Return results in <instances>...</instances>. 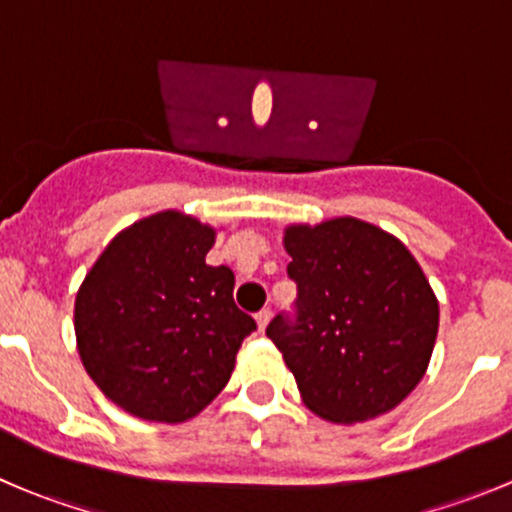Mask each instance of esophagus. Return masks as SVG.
Segmentation results:
<instances>
[{
    "instance_id": "esophagus-1",
    "label": "esophagus",
    "mask_w": 512,
    "mask_h": 512,
    "mask_svg": "<svg viewBox=\"0 0 512 512\" xmlns=\"http://www.w3.org/2000/svg\"><path fill=\"white\" fill-rule=\"evenodd\" d=\"M270 317H272L270 309H262V312L257 314V329H260V332H265L267 324H270Z\"/></svg>"
}]
</instances>
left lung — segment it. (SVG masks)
<instances>
[{
  "mask_svg": "<svg viewBox=\"0 0 512 512\" xmlns=\"http://www.w3.org/2000/svg\"><path fill=\"white\" fill-rule=\"evenodd\" d=\"M282 245L297 322L275 317L267 337L304 406L344 426L389 414L423 379L438 334V299L416 257L352 215L287 225Z\"/></svg>",
  "mask_w": 512,
  "mask_h": 512,
  "instance_id": "1",
  "label": "left lung"
}]
</instances>
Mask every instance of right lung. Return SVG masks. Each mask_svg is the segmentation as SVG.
<instances>
[{
    "label": "right lung",
    "instance_id": "obj_1",
    "mask_svg": "<svg viewBox=\"0 0 512 512\" xmlns=\"http://www.w3.org/2000/svg\"><path fill=\"white\" fill-rule=\"evenodd\" d=\"M218 227L160 210L123 227L74 302L81 364L108 401L156 423L198 416L230 381L255 319L235 307L230 267L205 262Z\"/></svg>",
    "mask_w": 512,
    "mask_h": 512
}]
</instances>
